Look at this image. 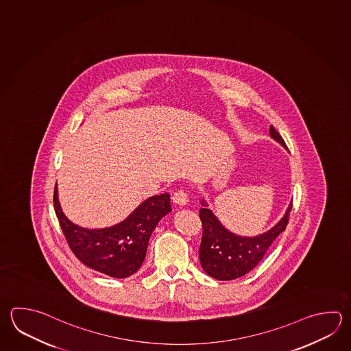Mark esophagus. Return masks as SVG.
<instances>
[{
    "label": "esophagus",
    "instance_id": "esophagus-1",
    "mask_svg": "<svg viewBox=\"0 0 351 351\" xmlns=\"http://www.w3.org/2000/svg\"><path fill=\"white\" fill-rule=\"evenodd\" d=\"M172 200L173 203H176L178 206H186V203L189 202V197L184 191H178L173 194Z\"/></svg>",
    "mask_w": 351,
    "mask_h": 351
}]
</instances>
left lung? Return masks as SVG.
<instances>
[{"instance_id": "obj_1", "label": "left lung", "mask_w": 351, "mask_h": 351, "mask_svg": "<svg viewBox=\"0 0 351 351\" xmlns=\"http://www.w3.org/2000/svg\"><path fill=\"white\" fill-rule=\"evenodd\" d=\"M270 137L287 148L282 136L269 128ZM203 208L199 210L203 224V237L199 247V261L206 274L217 280H233L247 274L261 263L271 243L279 234L285 230L288 224L289 212L291 204L274 227L265 233L255 237H241L224 227L215 214L208 208L206 200L202 199Z\"/></svg>"}]
</instances>
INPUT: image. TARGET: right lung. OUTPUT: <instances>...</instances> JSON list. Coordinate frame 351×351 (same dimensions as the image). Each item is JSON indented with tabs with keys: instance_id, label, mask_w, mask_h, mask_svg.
I'll return each mask as SVG.
<instances>
[{
	"instance_id": "right-lung-1",
	"label": "right lung",
	"mask_w": 351,
	"mask_h": 351,
	"mask_svg": "<svg viewBox=\"0 0 351 351\" xmlns=\"http://www.w3.org/2000/svg\"><path fill=\"white\" fill-rule=\"evenodd\" d=\"M53 204L63 234L77 258L88 268L112 278L134 274L145 261L148 241L159 220L172 210L168 193L143 200L125 219L112 227H80L64 215L55 186Z\"/></svg>"
}]
</instances>
